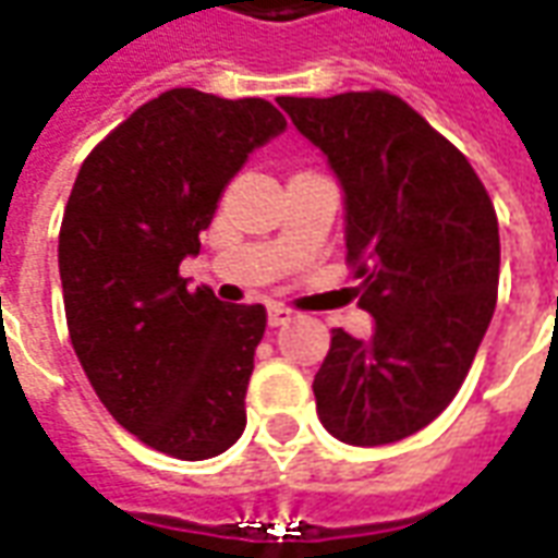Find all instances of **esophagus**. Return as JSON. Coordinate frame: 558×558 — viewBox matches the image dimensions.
<instances>
[{
	"instance_id": "1",
	"label": "esophagus",
	"mask_w": 558,
	"mask_h": 558,
	"mask_svg": "<svg viewBox=\"0 0 558 558\" xmlns=\"http://www.w3.org/2000/svg\"><path fill=\"white\" fill-rule=\"evenodd\" d=\"M290 319H292L290 307H280V305L268 307V326H271V329H278V326H287Z\"/></svg>"
}]
</instances>
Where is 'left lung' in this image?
Here are the masks:
<instances>
[{
    "instance_id": "obj_1",
    "label": "left lung",
    "mask_w": 558,
    "mask_h": 558,
    "mask_svg": "<svg viewBox=\"0 0 558 558\" xmlns=\"http://www.w3.org/2000/svg\"><path fill=\"white\" fill-rule=\"evenodd\" d=\"M292 126L344 193L347 263L372 338L332 329L314 377L329 435L380 447L428 426L453 401L496 311V208L469 159L384 89L280 96Z\"/></svg>"
}]
</instances>
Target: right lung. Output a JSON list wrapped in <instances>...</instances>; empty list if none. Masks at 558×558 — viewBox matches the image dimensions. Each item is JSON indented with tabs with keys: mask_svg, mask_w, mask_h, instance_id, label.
Returning <instances> with one entry per match:
<instances>
[{
	"mask_svg": "<svg viewBox=\"0 0 558 558\" xmlns=\"http://www.w3.org/2000/svg\"><path fill=\"white\" fill-rule=\"evenodd\" d=\"M287 120L266 99L178 87L142 105L77 171L60 229L62 305L108 414L159 453L198 462L247 426L266 307L186 290L226 184Z\"/></svg>",
	"mask_w": 558,
	"mask_h": 558,
	"instance_id": "right-lung-1",
	"label": "right lung"
}]
</instances>
